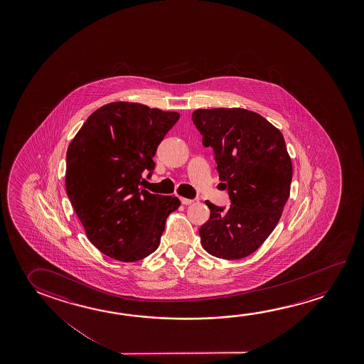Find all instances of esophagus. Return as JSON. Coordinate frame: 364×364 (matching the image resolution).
<instances>
[{
  "mask_svg": "<svg viewBox=\"0 0 364 364\" xmlns=\"http://www.w3.org/2000/svg\"><path fill=\"white\" fill-rule=\"evenodd\" d=\"M180 202L183 203L184 205H189V204H191V203L194 202V200L188 199V198H180Z\"/></svg>",
  "mask_w": 364,
  "mask_h": 364,
  "instance_id": "1",
  "label": "esophagus"
}]
</instances>
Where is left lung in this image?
<instances>
[{
    "label": "left lung",
    "instance_id": "obj_1",
    "mask_svg": "<svg viewBox=\"0 0 364 364\" xmlns=\"http://www.w3.org/2000/svg\"><path fill=\"white\" fill-rule=\"evenodd\" d=\"M191 118L203 144L215 151L231 199L228 208L205 202L210 215L199 228L203 249L226 260L249 257L273 232L291 193L292 161L283 134L241 107L198 109Z\"/></svg>",
    "mask_w": 364,
    "mask_h": 364
}]
</instances>
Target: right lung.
Segmentation results:
<instances>
[{
    "label": "right lung",
    "mask_w": 364,
    "mask_h": 364,
    "mask_svg": "<svg viewBox=\"0 0 364 364\" xmlns=\"http://www.w3.org/2000/svg\"><path fill=\"white\" fill-rule=\"evenodd\" d=\"M176 112L139 102H115L90 115L67 149L66 191L90 242L107 257L138 262L160 245L175 196L142 189L144 173Z\"/></svg>",
    "instance_id": "1"
}]
</instances>
